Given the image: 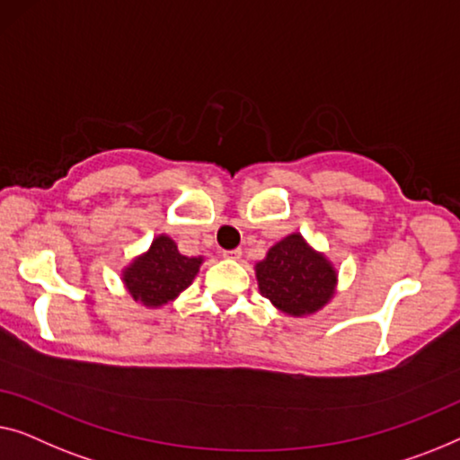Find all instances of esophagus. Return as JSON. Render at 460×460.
I'll return each mask as SVG.
<instances>
[{
    "mask_svg": "<svg viewBox=\"0 0 460 460\" xmlns=\"http://www.w3.org/2000/svg\"><path fill=\"white\" fill-rule=\"evenodd\" d=\"M225 258H242V248H235V250H225L223 252Z\"/></svg>",
    "mask_w": 460,
    "mask_h": 460,
    "instance_id": "esophagus-1",
    "label": "esophagus"
}]
</instances>
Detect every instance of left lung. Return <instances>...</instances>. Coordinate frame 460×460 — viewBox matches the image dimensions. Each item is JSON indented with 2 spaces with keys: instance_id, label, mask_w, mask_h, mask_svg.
I'll return each instance as SVG.
<instances>
[{
  "instance_id": "obj_1",
  "label": "left lung",
  "mask_w": 460,
  "mask_h": 460,
  "mask_svg": "<svg viewBox=\"0 0 460 460\" xmlns=\"http://www.w3.org/2000/svg\"><path fill=\"white\" fill-rule=\"evenodd\" d=\"M261 292L292 316L310 314L325 306L333 296L335 270L321 254L294 233L269 250L256 264Z\"/></svg>"
}]
</instances>
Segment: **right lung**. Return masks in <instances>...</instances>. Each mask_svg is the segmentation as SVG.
<instances>
[{
  "label": "right lung",
  "instance_id": "1",
  "mask_svg": "<svg viewBox=\"0 0 460 460\" xmlns=\"http://www.w3.org/2000/svg\"><path fill=\"white\" fill-rule=\"evenodd\" d=\"M199 262L202 258L179 254L172 239L160 235L154 239L150 252L125 270L122 279L135 300H141L146 306H163L190 286Z\"/></svg>",
  "mask_w": 460,
  "mask_h": 460
}]
</instances>
